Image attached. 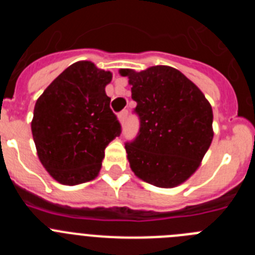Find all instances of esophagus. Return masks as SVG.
<instances>
[{
  "label": "esophagus",
  "mask_w": 255,
  "mask_h": 255,
  "mask_svg": "<svg viewBox=\"0 0 255 255\" xmlns=\"http://www.w3.org/2000/svg\"><path fill=\"white\" fill-rule=\"evenodd\" d=\"M126 116H128V111H126V110H125V111H121L120 114H119V120H120L121 124L125 123Z\"/></svg>",
  "instance_id": "34e87169"
}]
</instances>
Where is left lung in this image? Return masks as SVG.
Returning a JSON list of instances; mask_svg holds the SVG:
<instances>
[{
	"label": "left lung",
	"instance_id": "left-lung-1",
	"mask_svg": "<svg viewBox=\"0 0 255 255\" xmlns=\"http://www.w3.org/2000/svg\"><path fill=\"white\" fill-rule=\"evenodd\" d=\"M129 78L136 102L139 131L126 141L130 167L138 177L158 188H173L188 180L213 139V112L204 94L179 70L153 66Z\"/></svg>",
	"mask_w": 255,
	"mask_h": 255
}]
</instances>
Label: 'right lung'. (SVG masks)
<instances>
[{"label": "right lung", "instance_id": "add662e5", "mask_svg": "<svg viewBox=\"0 0 255 255\" xmlns=\"http://www.w3.org/2000/svg\"><path fill=\"white\" fill-rule=\"evenodd\" d=\"M111 79L110 71L79 61L62 71L35 103L31 132L38 157L64 185L93 180L106 147L120 136L121 124L105 91Z\"/></svg>", "mask_w": 255, "mask_h": 255}]
</instances>
